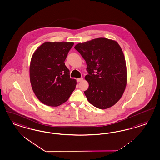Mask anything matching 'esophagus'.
<instances>
[{
	"instance_id": "esophagus-1",
	"label": "esophagus",
	"mask_w": 160,
	"mask_h": 160,
	"mask_svg": "<svg viewBox=\"0 0 160 160\" xmlns=\"http://www.w3.org/2000/svg\"><path fill=\"white\" fill-rule=\"evenodd\" d=\"M83 78H77V82H81V81H83Z\"/></svg>"
}]
</instances>
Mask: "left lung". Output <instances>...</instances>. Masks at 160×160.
Wrapping results in <instances>:
<instances>
[{
    "label": "left lung",
    "mask_w": 160,
    "mask_h": 160,
    "mask_svg": "<svg viewBox=\"0 0 160 160\" xmlns=\"http://www.w3.org/2000/svg\"><path fill=\"white\" fill-rule=\"evenodd\" d=\"M87 62L85 79L89 88L84 92L89 102L101 109L115 105L127 84L125 57L119 44L106 38L79 43L74 47Z\"/></svg>",
    "instance_id": "8db88e82"
}]
</instances>
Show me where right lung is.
Segmentation results:
<instances>
[{
  "label": "right lung",
  "mask_w": 160,
  "mask_h": 160,
  "mask_svg": "<svg viewBox=\"0 0 160 160\" xmlns=\"http://www.w3.org/2000/svg\"><path fill=\"white\" fill-rule=\"evenodd\" d=\"M73 44L72 42H46L32 54L30 82L37 98L45 105H62L75 89L76 79L70 78L64 62Z\"/></svg>",
  "instance_id": "add662e5"
}]
</instances>
